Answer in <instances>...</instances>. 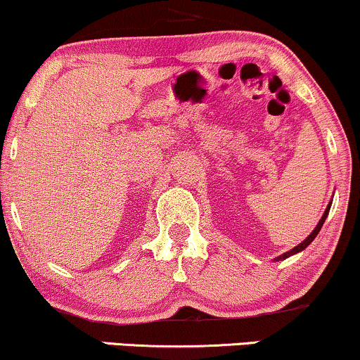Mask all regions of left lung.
<instances>
[{
    "mask_svg": "<svg viewBox=\"0 0 360 360\" xmlns=\"http://www.w3.org/2000/svg\"><path fill=\"white\" fill-rule=\"evenodd\" d=\"M329 209H330V204H329V206H327V209H326V211H324V214H322L321 221H319V222H317L316 229H314V231H312V233H311V234H309V236H307V238H306V239H304L301 244H299V245H295V248H294V249H290V251H288V252H285V254H282V256H279V257H276V259H274V261H281V259H288L289 256H294V254H297V252H301V251H304V249H306V248H307V245H309V244H311L314 239H316V236H317V234H319V231H321V227H322V224H324V221H326L327 214H329Z\"/></svg>",
    "mask_w": 360,
    "mask_h": 360,
    "instance_id": "8db88e82",
    "label": "left lung"
}]
</instances>
